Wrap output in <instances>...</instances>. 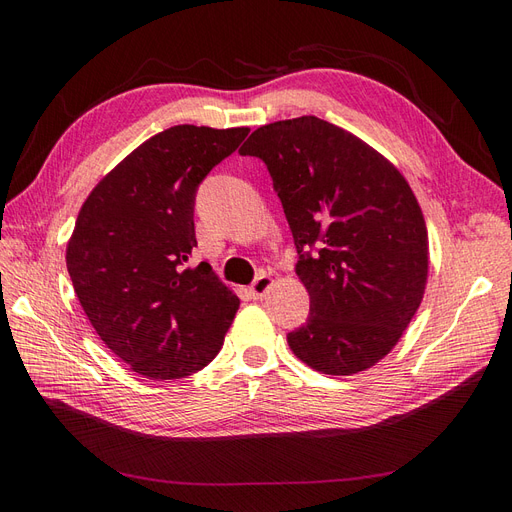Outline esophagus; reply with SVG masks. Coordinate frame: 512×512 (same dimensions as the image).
<instances>
[{"instance_id": "obj_1", "label": "esophagus", "mask_w": 512, "mask_h": 512, "mask_svg": "<svg viewBox=\"0 0 512 512\" xmlns=\"http://www.w3.org/2000/svg\"><path fill=\"white\" fill-rule=\"evenodd\" d=\"M273 286V280H271V275H267V273H260L256 280L252 282V286H250V292H252V297L254 299H262L267 294V290Z\"/></svg>"}]
</instances>
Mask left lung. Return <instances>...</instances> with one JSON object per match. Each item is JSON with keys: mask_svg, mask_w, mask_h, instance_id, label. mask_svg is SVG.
<instances>
[{"mask_svg": "<svg viewBox=\"0 0 512 512\" xmlns=\"http://www.w3.org/2000/svg\"><path fill=\"white\" fill-rule=\"evenodd\" d=\"M239 153L267 164L309 292L290 350L331 376L376 365L427 284V226L408 181L361 138L314 115L258 128Z\"/></svg>", "mask_w": 512, "mask_h": 512, "instance_id": "left-lung-1", "label": "left lung"}]
</instances>
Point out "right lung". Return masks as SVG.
Returning a JSON list of instances; mask_svg holds the SVG:
<instances>
[{"label": "right lung", "instance_id": "add662e5", "mask_svg": "<svg viewBox=\"0 0 512 512\" xmlns=\"http://www.w3.org/2000/svg\"><path fill=\"white\" fill-rule=\"evenodd\" d=\"M247 128L173 126L151 136L83 203L66 250L76 297L102 342L149 380L192 376L224 344L239 309L196 247L198 185Z\"/></svg>", "mask_w": 512, "mask_h": 512}]
</instances>
